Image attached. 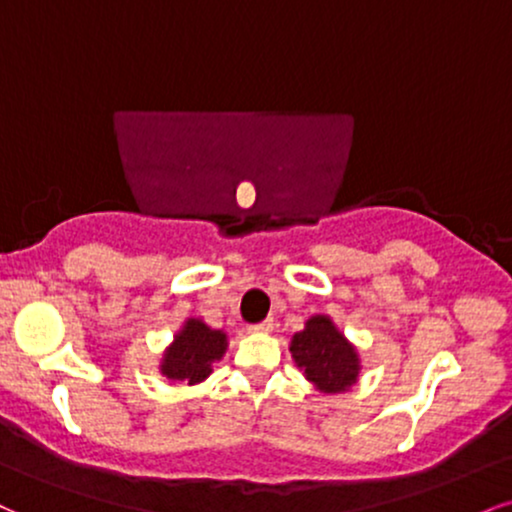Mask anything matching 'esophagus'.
Instances as JSON below:
<instances>
[{
  "label": "esophagus",
  "mask_w": 512,
  "mask_h": 512,
  "mask_svg": "<svg viewBox=\"0 0 512 512\" xmlns=\"http://www.w3.org/2000/svg\"><path fill=\"white\" fill-rule=\"evenodd\" d=\"M272 329H274V319L272 317L264 319V322H260V324L250 326V331H255V334H269Z\"/></svg>",
  "instance_id": "34e87169"
}]
</instances>
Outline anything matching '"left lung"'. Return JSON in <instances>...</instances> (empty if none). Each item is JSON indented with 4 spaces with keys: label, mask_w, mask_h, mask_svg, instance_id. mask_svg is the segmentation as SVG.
Instances as JSON below:
<instances>
[{
    "label": "left lung",
    "mask_w": 512,
    "mask_h": 512,
    "mask_svg": "<svg viewBox=\"0 0 512 512\" xmlns=\"http://www.w3.org/2000/svg\"><path fill=\"white\" fill-rule=\"evenodd\" d=\"M291 353L295 365L305 369V377L322 393L346 391L360 374L355 348L324 315L307 319L305 329L293 336Z\"/></svg>",
    "instance_id": "obj_1"
}]
</instances>
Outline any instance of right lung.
<instances>
[{
	"label": "right lung",
	"mask_w": 512,
	"mask_h": 512,
	"mask_svg": "<svg viewBox=\"0 0 512 512\" xmlns=\"http://www.w3.org/2000/svg\"><path fill=\"white\" fill-rule=\"evenodd\" d=\"M226 346L224 331L209 329L200 319H188L164 353L162 374L183 384H200L212 372V362L226 353Z\"/></svg>",
	"instance_id": "1"
}]
</instances>
